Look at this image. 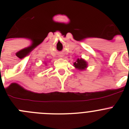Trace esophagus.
<instances>
[{
	"mask_svg": "<svg viewBox=\"0 0 129 129\" xmlns=\"http://www.w3.org/2000/svg\"><path fill=\"white\" fill-rule=\"evenodd\" d=\"M59 56H60V57H62V56H63V55H62L61 54V53H60V54H59Z\"/></svg>",
	"mask_w": 129,
	"mask_h": 129,
	"instance_id": "34e87169",
	"label": "esophagus"
}]
</instances>
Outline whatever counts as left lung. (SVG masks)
Masks as SVG:
<instances>
[{
	"label": "left lung",
	"instance_id": "1",
	"mask_svg": "<svg viewBox=\"0 0 129 129\" xmlns=\"http://www.w3.org/2000/svg\"><path fill=\"white\" fill-rule=\"evenodd\" d=\"M74 67H76V68H78L79 70H83V69H85V68H86V66H87V64H86V61H85L82 59H77V61H76V62H74Z\"/></svg>",
	"mask_w": 129,
	"mask_h": 129
}]
</instances>
